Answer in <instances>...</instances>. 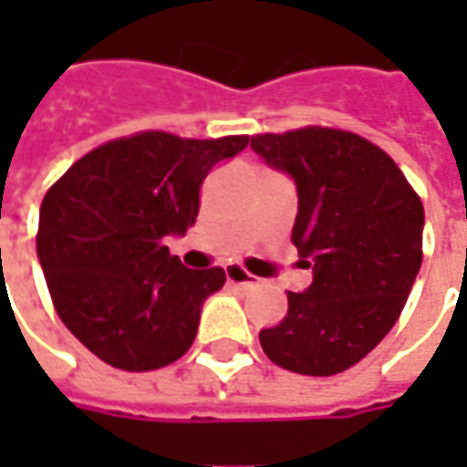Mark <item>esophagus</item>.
<instances>
[{
	"instance_id": "34e87169",
	"label": "esophagus",
	"mask_w": 467,
	"mask_h": 467,
	"mask_svg": "<svg viewBox=\"0 0 467 467\" xmlns=\"http://www.w3.org/2000/svg\"><path fill=\"white\" fill-rule=\"evenodd\" d=\"M225 278H228V283H236V285H249V283H254V275H249L244 267H239V265H228L225 267Z\"/></svg>"
}]
</instances>
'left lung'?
Returning <instances> with one entry per match:
<instances>
[{"label":"left lung","mask_w":467,"mask_h":467,"mask_svg":"<svg viewBox=\"0 0 467 467\" xmlns=\"http://www.w3.org/2000/svg\"><path fill=\"white\" fill-rule=\"evenodd\" d=\"M252 148L294 176V244L314 280L288 294V314L260 332L280 368L332 377L374 350L403 312L423 260V205L389 155L367 137L301 127L252 137Z\"/></svg>","instance_id":"obj_1"}]
</instances>
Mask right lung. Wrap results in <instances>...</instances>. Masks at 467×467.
I'll return each instance as SVG.
<instances>
[{
	"label": "right lung",
	"instance_id": "obj_1",
	"mask_svg": "<svg viewBox=\"0 0 467 467\" xmlns=\"http://www.w3.org/2000/svg\"><path fill=\"white\" fill-rule=\"evenodd\" d=\"M246 135L192 140L161 130L117 137L75 161L41 202L36 249L67 330L109 367L153 371L194 343L223 267L187 270L163 239L187 234L210 169Z\"/></svg>",
	"mask_w": 467,
	"mask_h": 467
}]
</instances>
